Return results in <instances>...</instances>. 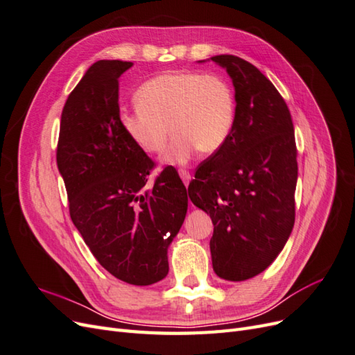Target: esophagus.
I'll return each instance as SVG.
<instances>
[{"instance_id":"1","label":"esophagus","mask_w":355,"mask_h":355,"mask_svg":"<svg viewBox=\"0 0 355 355\" xmlns=\"http://www.w3.org/2000/svg\"><path fill=\"white\" fill-rule=\"evenodd\" d=\"M179 176H180V179H182V182H184L185 184V187H188L189 185V182H191V175H189V171H187V170H179Z\"/></svg>"}]
</instances>
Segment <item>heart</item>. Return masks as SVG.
Listing matches in <instances>:
<instances>
[{
  "instance_id": "heart-1",
  "label": "heart",
  "mask_w": 355,
  "mask_h": 355,
  "mask_svg": "<svg viewBox=\"0 0 355 355\" xmlns=\"http://www.w3.org/2000/svg\"><path fill=\"white\" fill-rule=\"evenodd\" d=\"M137 108L120 115L125 136L146 154L164 151V163L184 166L202 154H216L228 142L237 116L231 84L219 73L167 71L145 81L135 94Z\"/></svg>"
}]
</instances>
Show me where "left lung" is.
<instances>
[{"instance_id": "left-lung-1", "label": "left lung", "mask_w": 355, "mask_h": 355, "mask_svg": "<svg viewBox=\"0 0 355 355\" xmlns=\"http://www.w3.org/2000/svg\"><path fill=\"white\" fill-rule=\"evenodd\" d=\"M209 60L231 77L237 116L228 142L197 168L188 194L213 222V271L244 282L275 261L293 230L295 128L282 94L252 63L232 55Z\"/></svg>"}]
</instances>
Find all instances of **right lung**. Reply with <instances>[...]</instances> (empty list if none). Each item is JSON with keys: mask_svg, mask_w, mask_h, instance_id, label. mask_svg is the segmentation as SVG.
<instances>
[{"mask_svg": "<svg viewBox=\"0 0 355 355\" xmlns=\"http://www.w3.org/2000/svg\"><path fill=\"white\" fill-rule=\"evenodd\" d=\"M132 67L98 60L84 73L63 106L56 159L71 219L93 256L118 280L149 286L168 274L188 196L171 166L144 188L154 163L123 132L118 106V78Z\"/></svg>", "mask_w": 355, "mask_h": 355, "instance_id": "obj_1", "label": "right lung"}]
</instances>
